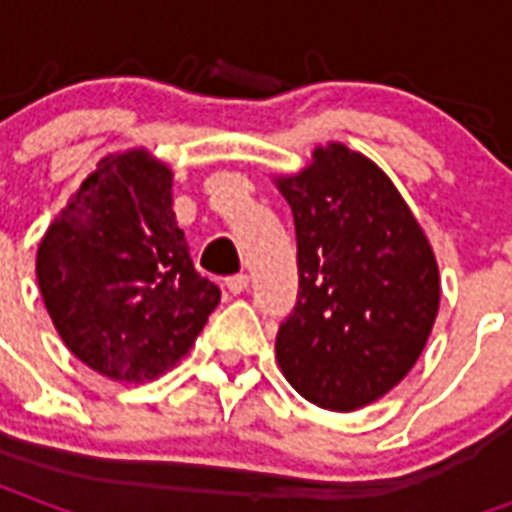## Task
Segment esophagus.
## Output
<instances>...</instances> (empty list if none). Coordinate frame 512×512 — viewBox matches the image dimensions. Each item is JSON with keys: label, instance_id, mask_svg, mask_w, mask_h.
<instances>
[{"label": "esophagus", "instance_id": "34e87169", "mask_svg": "<svg viewBox=\"0 0 512 512\" xmlns=\"http://www.w3.org/2000/svg\"><path fill=\"white\" fill-rule=\"evenodd\" d=\"M224 285H227V290H230L233 296H241V293L249 288V277H246V274H235V277H227Z\"/></svg>", "mask_w": 512, "mask_h": 512}]
</instances>
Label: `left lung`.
<instances>
[{
    "label": "left lung",
    "instance_id": "1",
    "mask_svg": "<svg viewBox=\"0 0 512 512\" xmlns=\"http://www.w3.org/2000/svg\"><path fill=\"white\" fill-rule=\"evenodd\" d=\"M299 246V301L277 334L290 386L329 411L384 397L439 315V263L386 172L343 142L274 178Z\"/></svg>",
    "mask_w": 512,
    "mask_h": 512
}]
</instances>
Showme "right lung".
<instances>
[{
	"instance_id": "obj_1",
	"label": "right lung",
	"mask_w": 512,
	"mask_h": 512,
	"mask_svg": "<svg viewBox=\"0 0 512 512\" xmlns=\"http://www.w3.org/2000/svg\"><path fill=\"white\" fill-rule=\"evenodd\" d=\"M35 271L68 351L120 384L178 365L222 299L194 271L172 169L145 147L98 161L40 238Z\"/></svg>"
}]
</instances>
